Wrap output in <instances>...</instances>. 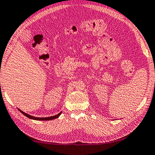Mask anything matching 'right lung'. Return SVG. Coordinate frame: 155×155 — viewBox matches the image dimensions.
Listing matches in <instances>:
<instances>
[{
	"mask_svg": "<svg viewBox=\"0 0 155 155\" xmlns=\"http://www.w3.org/2000/svg\"><path fill=\"white\" fill-rule=\"evenodd\" d=\"M18 110H19V111H21V112L23 114V115H25V116H26V117L29 118H30V119H33V120H53V119H55V118H58L59 116V115H60L61 113V112H60V113H59L58 114H57V115L53 116H51V117L38 118V117H35V116H30V115H29V114H26V113H25V112H23V111L20 110V109H18Z\"/></svg>",
	"mask_w": 155,
	"mask_h": 155,
	"instance_id": "right-lung-1",
	"label": "right lung"
}]
</instances>
